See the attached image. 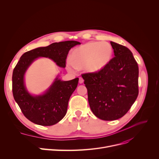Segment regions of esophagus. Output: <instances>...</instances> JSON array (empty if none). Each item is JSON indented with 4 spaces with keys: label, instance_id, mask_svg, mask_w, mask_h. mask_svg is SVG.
<instances>
[{
    "label": "esophagus",
    "instance_id": "1",
    "mask_svg": "<svg viewBox=\"0 0 159 159\" xmlns=\"http://www.w3.org/2000/svg\"><path fill=\"white\" fill-rule=\"evenodd\" d=\"M84 82V79H83L82 77L79 78V83L80 84H82V83Z\"/></svg>",
    "mask_w": 159,
    "mask_h": 159
}]
</instances>
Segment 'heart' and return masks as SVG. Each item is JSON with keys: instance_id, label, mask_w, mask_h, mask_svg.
Here are the masks:
<instances>
[{"instance_id": "heart-1", "label": "heart", "mask_w": 159, "mask_h": 159, "mask_svg": "<svg viewBox=\"0 0 159 159\" xmlns=\"http://www.w3.org/2000/svg\"><path fill=\"white\" fill-rule=\"evenodd\" d=\"M113 49L110 44L102 42H91L75 49L71 53V60L67 61L66 66L71 72L84 66L90 73L101 70L111 60Z\"/></svg>"}]
</instances>
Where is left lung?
<instances>
[{
	"label": "left lung",
	"mask_w": 159,
	"mask_h": 159,
	"mask_svg": "<svg viewBox=\"0 0 159 159\" xmlns=\"http://www.w3.org/2000/svg\"><path fill=\"white\" fill-rule=\"evenodd\" d=\"M110 43L115 57L99 71L82 75L91 110L104 120L122 117L139 94V67L133 53L122 45Z\"/></svg>",
	"instance_id": "left-lung-1"
}]
</instances>
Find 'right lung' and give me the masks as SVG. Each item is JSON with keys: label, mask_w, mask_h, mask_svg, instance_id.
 Wrapping results in <instances>:
<instances>
[{"label": "right lung", "mask_w": 159, "mask_h": 159, "mask_svg": "<svg viewBox=\"0 0 159 159\" xmlns=\"http://www.w3.org/2000/svg\"><path fill=\"white\" fill-rule=\"evenodd\" d=\"M78 44H80L79 42L74 40L55 43L30 50L21 56L13 71L12 91L22 113L31 122L48 126L61 120L66 114L70 98L77 87L79 78L62 81L57 76L44 93L32 95L24 84L25 73L39 57L49 58L64 68L70 49Z\"/></svg>", "instance_id": "1"}]
</instances>
